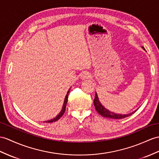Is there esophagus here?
Returning a JSON list of instances; mask_svg holds the SVG:
<instances>
[{
    "label": "esophagus",
    "instance_id": "34e87169",
    "mask_svg": "<svg viewBox=\"0 0 159 159\" xmlns=\"http://www.w3.org/2000/svg\"><path fill=\"white\" fill-rule=\"evenodd\" d=\"M90 74L88 72H86V71L83 72L82 75H81V78L83 80L88 79V78H90Z\"/></svg>",
    "mask_w": 159,
    "mask_h": 159
}]
</instances>
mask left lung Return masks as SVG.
<instances>
[{
    "label": "left lung",
    "instance_id": "1",
    "mask_svg": "<svg viewBox=\"0 0 159 159\" xmlns=\"http://www.w3.org/2000/svg\"><path fill=\"white\" fill-rule=\"evenodd\" d=\"M145 50V49H144ZM94 107L96 111L98 113L101 115L102 116L104 117H107V118H110V119H121L127 117H129V116L131 115L134 114L135 111L132 112V113H129V114H126V115H120V114H115L113 112H111L109 110L106 109L101 104H100L98 98V95L96 93L95 94V98L94 100Z\"/></svg>",
    "mask_w": 159,
    "mask_h": 159
}]
</instances>
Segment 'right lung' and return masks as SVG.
<instances>
[{
	"label": "right lung",
	"instance_id": "obj_1",
	"mask_svg": "<svg viewBox=\"0 0 159 159\" xmlns=\"http://www.w3.org/2000/svg\"><path fill=\"white\" fill-rule=\"evenodd\" d=\"M69 92H67V94L66 95V96H65V101H64V104H63V108H62V110L61 111V113L58 115L56 118H54L53 119H51L50 120V121H46V123H52V122H55V121H57V120H59L62 116H63V115L64 114V113L65 112V110H66V105H67V100H68V95H69Z\"/></svg>",
	"mask_w": 159,
	"mask_h": 159
}]
</instances>
